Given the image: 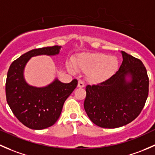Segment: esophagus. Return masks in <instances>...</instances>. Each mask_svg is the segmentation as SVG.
<instances>
[{
  "instance_id": "obj_1",
  "label": "esophagus",
  "mask_w": 155,
  "mask_h": 155,
  "mask_svg": "<svg viewBox=\"0 0 155 155\" xmlns=\"http://www.w3.org/2000/svg\"><path fill=\"white\" fill-rule=\"evenodd\" d=\"M85 87V84H84V81H81V80H80L79 81H78V87H79V88H83V87Z\"/></svg>"
}]
</instances>
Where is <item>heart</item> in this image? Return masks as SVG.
<instances>
[{
  "label": "heart",
  "instance_id": "heart-1",
  "mask_svg": "<svg viewBox=\"0 0 155 155\" xmlns=\"http://www.w3.org/2000/svg\"><path fill=\"white\" fill-rule=\"evenodd\" d=\"M75 68L87 73V79L91 84H99L110 78L118 68L119 61L115 56L101 53H84L74 60ZM72 70L71 65H68Z\"/></svg>",
  "mask_w": 155,
  "mask_h": 155
}]
</instances>
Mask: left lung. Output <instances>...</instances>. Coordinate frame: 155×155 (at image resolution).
I'll return each instance as SVG.
<instances>
[{"mask_svg":"<svg viewBox=\"0 0 155 155\" xmlns=\"http://www.w3.org/2000/svg\"><path fill=\"white\" fill-rule=\"evenodd\" d=\"M122 54L123 61L116 74L86 87L84 109L90 120L101 127L116 128L131 122L141 113L149 95L146 67L136 57L125 51Z\"/></svg>","mask_w":155,"mask_h":155,"instance_id":"obj_1","label":"left lung"}]
</instances>
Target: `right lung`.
Returning <instances> with one entry per match:
<instances>
[{
    "label": "right lung",
    "mask_w": 155,
    "mask_h": 155,
    "mask_svg": "<svg viewBox=\"0 0 155 155\" xmlns=\"http://www.w3.org/2000/svg\"><path fill=\"white\" fill-rule=\"evenodd\" d=\"M60 46L45 47L27 52L9 66L6 81V101L15 117L23 125L34 130H42L55 123L61 114L64 102L78 85L74 79L63 84L56 79L42 88L28 85L24 78L25 65L32 57L58 54Z\"/></svg>",
    "instance_id": "right-lung-1"
}]
</instances>
